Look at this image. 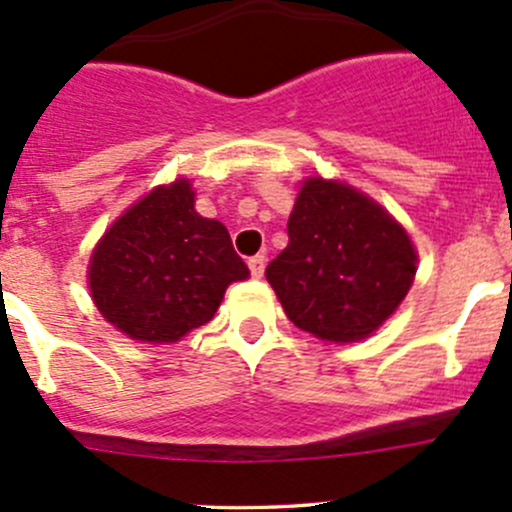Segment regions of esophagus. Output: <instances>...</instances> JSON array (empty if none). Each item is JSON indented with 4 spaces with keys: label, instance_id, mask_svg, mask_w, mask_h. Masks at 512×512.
Instances as JSON below:
<instances>
[{
    "label": "esophagus",
    "instance_id": "esophagus-1",
    "mask_svg": "<svg viewBox=\"0 0 512 512\" xmlns=\"http://www.w3.org/2000/svg\"><path fill=\"white\" fill-rule=\"evenodd\" d=\"M247 267H250V275L255 277V280H260L262 275H265V255H255L247 260Z\"/></svg>",
    "mask_w": 512,
    "mask_h": 512
}]
</instances>
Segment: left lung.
Segmentation results:
<instances>
[{"label":"left lung","mask_w":512,"mask_h":512,"mask_svg":"<svg viewBox=\"0 0 512 512\" xmlns=\"http://www.w3.org/2000/svg\"><path fill=\"white\" fill-rule=\"evenodd\" d=\"M287 235L265 275L287 317L327 342L369 337L414 282L416 252L404 227L337 180L302 185Z\"/></svg>","instance_id":"left-lung-1"}]
</instances>
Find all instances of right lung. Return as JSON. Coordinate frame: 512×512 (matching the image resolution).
<instances>
[{
    "label": "right lung",
    "mask_w": 512,
    "mask_h": 512,
    "mask_svg": "<svg viewBox=\"0 0 512 512\" xmlns=\"http://www.w3.org/2000/svg\"><path fill=\"white\" fill-rule=\"evenodd\" d=\"M188 180L160 185L113 223L89 267L98 312L141 342H178L250 275L218 220L195 213Z\"/></svg>",
    "instance_id": "obj_1"
}]
</instances>
